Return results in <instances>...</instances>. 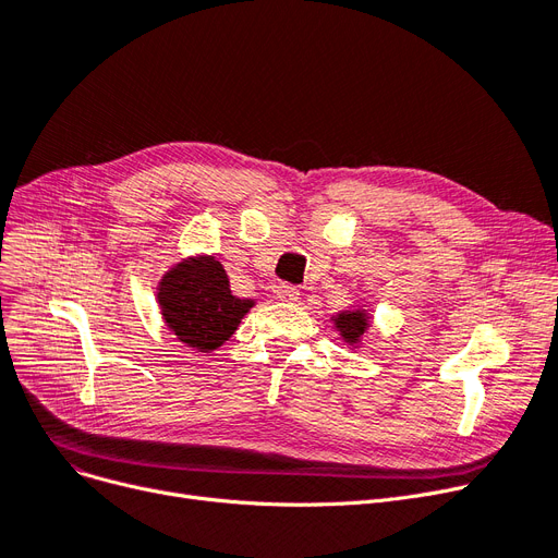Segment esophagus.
<instances>
[{
	"label": "esophagus",
	"mask_w": 558,
	"mask_h": 558,
	"mask_svg": "<svg viewBox=\"0 0 558 558\" xmlns=\"http://www.w3.org/2000/svg\"><path fill=\"white\" fill-rule=\"evenodd\" d=\"M276 299L278 301H282V303H294V301H299V287L296 284H289V282H278L276 284Z\"/></svg>",
	"instance_id": "34e87169"
}]
</instances>
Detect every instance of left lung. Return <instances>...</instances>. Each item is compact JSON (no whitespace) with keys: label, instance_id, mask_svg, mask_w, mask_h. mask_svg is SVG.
<instances>
[{"label":"left lung","instance_id":"obj_1","mask_svg":"<svg viewBox=\"0 0 558 558\" xmlns=\"http://www.w3.org/2000/svg\"><path fill=\"white\" fill-rule=\"evenodd\" d=\"M332 322L344 342L357 344L360 337L369 328V314L365 310H347V312H339Z\"/></svg>","mask_w":558,"mask_h":558}]
</instances>
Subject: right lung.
Listing matches in <instances>:
<instances>
[{
  "label": "right lung",
  "mask_w": 558,
  "mask_h": 558,
  "mask_svg": "<svg viewBox=\"0 0 558 558\" xmlns=\"http://www.w3.org/2000/svg\"><path fill=\"white\" fill-rule=\"evenodd\" d=\"M159 307L168 328L182 344L209 353L230 339L244 314L255 305L230 292L223 264L211 255L175 264L159 282Z\"/></svg>",
  "instance_id": "1"
}]
</instances>
